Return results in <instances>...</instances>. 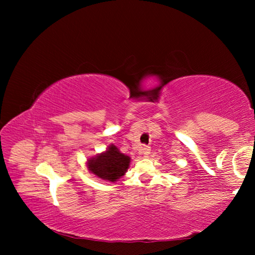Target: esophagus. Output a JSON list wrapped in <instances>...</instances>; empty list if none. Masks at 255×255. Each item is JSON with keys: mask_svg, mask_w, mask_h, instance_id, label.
<instances>
[{"mask_svg": "<svg viewBox=\"0 0 255 255\" xmlns=\"http://www.w3.org/2000/svg\"><path fill=\"white\" fill-rule=\"evenodd\" d=\"M140 153L144 155V156H147V155H149L150 153V147L149 146H141L140 147Z\"/></svg>", "mask_w": 255, "mask_h": 255, "instance_id": "34e87169", "label": "esophagus"}]
</instances>
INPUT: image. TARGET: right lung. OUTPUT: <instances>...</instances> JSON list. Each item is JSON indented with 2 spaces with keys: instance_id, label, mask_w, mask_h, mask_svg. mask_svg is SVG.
<instances>
[{
  "instance_id": "1",
  "label": "right lung",
  "mask_w": 255,
  "mask_h": 255,
  "mask_svg": "<svg viewBox=\"0 0 255 255\" xmlns=\"http://www.w3.org/2000/svg\"><path fill=\"white\" fill-rule=\"evenodd\" d=\"M129 164L130 157L120 153L115 145H110L106 152L88 159V169L98 178L116 182L126 173Z\"/></svg>"
}]
</instances>
